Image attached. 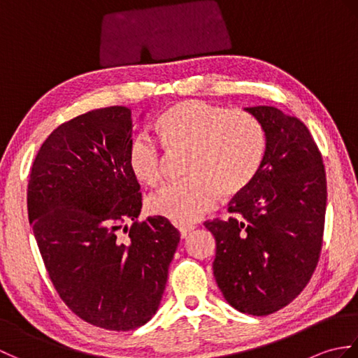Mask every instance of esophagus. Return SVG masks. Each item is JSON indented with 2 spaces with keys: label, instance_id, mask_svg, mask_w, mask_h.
<instances>
[{
  "label": "esophagus",
  "instance_id": "34e87169",
  "mask_svg": "<svg viewBox=\"0 0 358 358\" xmlns=\"http://www.w3.org/2000/svg\"><path fill=\"white\" fill-rule=\"evenodd\" d=\"M195 229V227L194 226H180V237L181 238H186L187 237V235L189 234H191V231H194Z\"/></svg>",
  "mask_w": 358,
  "mask_h": 358
}]
</instances>
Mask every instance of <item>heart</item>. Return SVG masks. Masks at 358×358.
I'll return each instance as SVG.
<instances>
[{"label": "heart", "instance_id": "heart-1", "mask_svg": "<svg viewBox=\"0 0 358 358\" xmlns=\"http://www.w3.org/2000/svg\"><path fill=\"white\" fill-rule=\"evenodd\" d=\"M157 132L171 152H187L186 181L149 199L152 214L177 224L196 222L215 208L220 196L241 195L260 173L268 138L262 121L245 109H227L200 100L172 104L157 120ZM127 164L140 183L164 181L163 149L146 135L129 143Z\"/></svg>", "mask_w": 358, "mask_h": 358}]
</instances>
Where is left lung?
Masks as SVG:
<instances>
[{"label":"left lung","mask_w":358,"mask_h":358,"mask_svg":"<svg viewBox=\"0 0 358 358\" xmlns=\"http://www.w3.org/2000/svg\"><path fill=\"white\" fill-rule=\"evenodd\" d=\"M268 138L252 185L231 200L227 220L204 222L217 241L214 277L240 313L269 315L289 305L317 268L323 245L326 172L306 124L272 106L248 108Z\"/></svg>","instance_id":"8db88e82"}]
</instances>
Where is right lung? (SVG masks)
Here are the masks:
<instances>
[{
    "instance_id": "obj_1",
    "label": "right lung",
    "mask_w": 358,
    "mask_h": 358,
    "mask_svg": "<svg viewBox=\"0 0 358 358\" xmlns=\"http://www.w3.org/2000/svg\"><path fill=\"white\" fill-rule=\"evenodd\" d=\"M132 129L124 106L66 121L38 150L27 185L29 223L58 295L81 320L109 331L154 317L180 243L164 217L138 220L140 185L127 164Z\"/></svg>"
}]
</instances>
